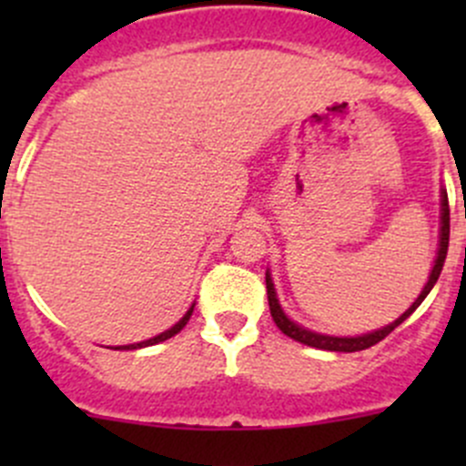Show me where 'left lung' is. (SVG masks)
I'll return each instance as SVG.
<instances>
[{"instance_id": "obj_1", "label": "left lung", "mask_w": 466, "mask_h": 466, "mask_svg": "<svg viewBox=\"0 0 466 466\" xmlns=\"http://www.w3.org/2000/svg\"><path fill=\"white\" fill-rule=\"evenodd\" d=\"M441 228H440V248H437V259H435V266L433 270H431V277L429 281H426L424 290L420 293V298L412 302V307L408 309L403 316H399L397 320L392 324H388V327L383 329H377V331L372 333H363V336H356V338H338V336H324V333H316V331H309V329L299 327L298 322L290 320L289 316H286L284 311H281L279 307V299H277V293H275V284H272V277L270 272H266V289H268V304H270V316L272 320H275L277 327H279L281 333H286L289 338H293V340L302 342V345H309V347H316V350H327V351H360V350H368V347L377 345L379 340H383L388 333H392L394 329L399 327L406 318L412 316V311H415L417 307H420L421 302L426 299V295L431 293V289L435 286L437 277H440L441 272V266H444V259H446V250H449V196H446V189H441Z\"/></svg>"}]
</instances>
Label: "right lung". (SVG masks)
<instances>
[{
  "label": "right lung",
  "mask_w": 466,
  "mask_h": 466,
  "mask_svg": "<svg viewBox=\"0 0 466 466\" xmlns=\"http://www.w3.org/2000/svg\"><path fill=\"white\" fill-rule=\"evenodd\" d=\"M191 313H194V304H191V309H189V311H187L185 316H182V320H180V322H176V324H173L171 329H167V331H162V333H159V336H155V338H148V340H144V342H135V345H119V347H115V350H142V347H150V345H157V342H164V340H168V338H171V336H176V333H180L182 329H185V324L189 322Z\"/></svg>",
  "instance_id": "1"
}]
</instances>
